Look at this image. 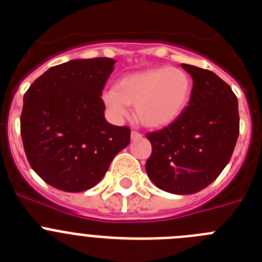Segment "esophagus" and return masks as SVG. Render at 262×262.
<instances>
[{"mask_svg": "<svg viewBox=\"0 0 262 262\" xmlns=\"http://www.w3.org/2000/svg\"><path fill=\"white\" fill-rule=\"evenodd\" d=\"M143 135L140 133H138V131H133L131 133V140H139V139H142Z\"/></svg>", "mask_w": 262, "mask_h": 262, "instance_id": "34e87169", "label": "esophagus"}]
</instances>
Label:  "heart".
Masks as SVG:
<instances>
[{
	"instance_id": "b5f03b06",
	"label": "heart",
	"mask_w": 262,
	"mask_h": 262,
	"mask_svg": "<svg viewBox=\"0 0 262 262\" xmlns=\"http://www.w3.org/2000/svg\"><path fill=\"white\" fill-rule=\"evenodd\" d=\"M191 92L193 82L186 72L160 67L124 76L115 88L103 92L102 101L113 119L128 117L131 105L143 126L161 128L181 117Z\"/></svg>"
}]
</instances>
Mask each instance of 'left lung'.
I'll use <instances>...</instances> for the list:
<instances>
[{
	"label": "left lung",
	"instance_id": "left-lung-1",
	"mask_svg": "<svg viewBox=\"0 0 262 262\" xmlns=\"http://www.w3.org/2000/svg\"><path fill=\"white\" fill-rule=\"evenodd\" d=\"M193 78L189 105L176 122L147 134L152 155L148 177L172 194L209 186L230 161L239 136V106L230 85L214 72L181 64Z\"/></svg>",
	"mask_w": 262,
	"mask_h": 262
}]
</instances>
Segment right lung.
Masks as SVG:
<instances>
[{"label":"right lung","instance_id":"add662e5","mask_svg":"<svg viewBox=\"0 0 262 262\" xmlns=\"http://www.w3.org/2000/svg\"><path fill=\"white\" fill-rule=\"evenodd\" d=\"M115 60L78 59L46 71L23 97L20 136L31 168L51 186H96L129 144L128 127L110 124L101 98Z\"/></svg>","mask_w":262,"mask_h":262}]
</instances>
